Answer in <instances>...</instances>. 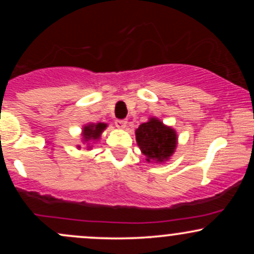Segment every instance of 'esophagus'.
<instances>
[{
  "instance_id": "34e87169",
  "label": "esophagus",
  "mask_w": 254,
  "mask_h": 254,
  "mask_svg": "<svg viewBox=\"0 0 254 254\" xmlns=\"http://www.w3.org/2000/svg\"><path fill=\"white\" fill-rule=\"evenodd\" d=\"M115 124L118 129H127V122L125 121V119H117V121L115 122Z\"/></svg>"
}]
</instances>
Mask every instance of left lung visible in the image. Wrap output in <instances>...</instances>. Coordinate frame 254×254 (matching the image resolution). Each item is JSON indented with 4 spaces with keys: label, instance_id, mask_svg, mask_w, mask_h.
I'll return each instance as SVG.
<instances>
[{
    "label": "left lung",
    "instance_id": "8db88e82",
    "mask_svg": "<svg viewBox=\"0 0 254 254\" xmlns=\"http://www.w3.org/2000/svg\"><path fill=\"white\" fill-rule=\"evenodd\" d=\"M135 135L137 145L147 162L165 164L177 149V131L156 117H150L148 122L139 125Z\"/></svg>",
    "mask_w": 254,
    "mask_h": 254
}]
</instances>
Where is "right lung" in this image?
Wrapping results in <instances>:
<instances>
[{
  "mask_svg": "<svg viewBox=\"0 0 254 254\" xmlns=\"http://www.w3.org/2000/svg\"><path fill=\"white\" fill-rule=\"evenodd\" d=\"M106 127V123H88L84 125L81 131V142L86 145L87 150L92 149L93 144L99 142L101 133ZM77 149H81V145L77 144Z\"/></svg>",
  "mask_w": 254,
  "mask_h": 254,
  "instance_id": "1",
  "label": "right lung"
}]
</instances>
